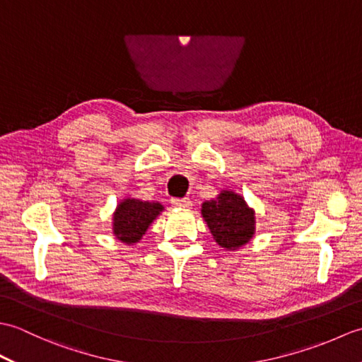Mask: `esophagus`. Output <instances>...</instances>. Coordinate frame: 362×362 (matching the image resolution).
I'll return each instance as SVG.
<instances>
[{
	"label": "esophagus",
	"instance_id": "34e87169",
	"mask_svg": "<svg viewBox=\"0 0 362 362\" xmlns=\"http://www.w3.org/2000/svg\"><path fill=\"white\" fill-rule=\"evenodd\" d=\"M171 204H173V206H179V209H189L191 206V201L189 199H177V197H174V199H171Z\"/></svg>",
	"mask_w": 362,
	"mask_h": 362
}]
</instances>
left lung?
I'll use <instances>...</instances> for the list:
<instances>
[{
	"instance_id": "obj_1",
	"label": "left lung",
	"mask_w": 362,
	"mask_h": 362,
	"mask_svg": "<svg viewBox=\"0 0 362 362\" xmlns=\"http://www.w3.org/2000/svg\"><path fill=\"white\" fill-rule=\"evenodd\" d=\"M202 216L221 247H241L255 232V213L233 191H222L214 201L204 202Z\"/></svg>"
}]
</instances>
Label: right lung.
Returning <instances> with one entry per match:
<instances>
[{
	"label": "right lung",
	"instance_id": "right-lung-1",
	"mask_svg": "<svg viewBox=\"0 0 362 362\" xmlns=\"http://www.w3.org/2000/svg\"><path fill=\"white\" fill-rule=\"evenodd\" d=\"M161 210H163V205H160L158 202L124 199L113 214L115 236L126 244L138 243Z\"/></svg>",
	"mask_w": 362,
	"mask_h": 362
}]
</instances>
